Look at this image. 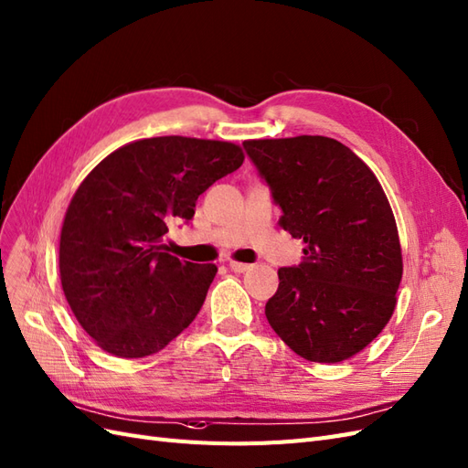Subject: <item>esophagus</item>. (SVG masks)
<instances>
[{"mask_svg":"<svg viewBox=\"0 0 468 468\" xmlns=\"http://www.w3.org/2000/svg\"><path fill=\"white\" fill-rule=\"evenodd\" d=\"M229 269H231L233 272H245V271H249V269H250V264H247V262H237V261H229Z\"/></svg>","mask_w":468,"mask_h":468,"instance_id":"1","label":"esophagus"}]
</instances>
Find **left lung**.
Here are the masks:
<instances>
[{"instance_id":"8db88e82","label":"left lung","mask_w":468,"mask_h":468,"mask_svg":"<svg viewBox=\"0 0 468 468\" xmlns=\"http://www.w3.org/2000/svg\"><path fill=\"white\" fill-rule=\"evenodd\" d=\"M282 209L278 225L303 241L298 266L278 271L266 319L312 363H341L390 322L402 249L380 182L343 143L300 135L243 143Z\"/></svg>"}]
</instances>
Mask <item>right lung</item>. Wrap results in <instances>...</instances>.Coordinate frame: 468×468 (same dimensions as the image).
I'll return each mask as SVG.
<instances>
[{"mask_svg": "<svg viewBox=\"0 0 468 468\" xmlns=\"http://www.w3.org/2000/svg\"><path fill=\"white\" fill-rule=\"evenodd\" d=\"M243 160L241 146L227 141L141 139L78 186L60 233V282L103 351L149 356L194 322L218 266L172 257L163 237L172 223L190 221L197 196Z\"/></svg>", "mask_w": 468, "mask_h": 468, "instance_id": "1", "label": "right lung"}]
</instances>
